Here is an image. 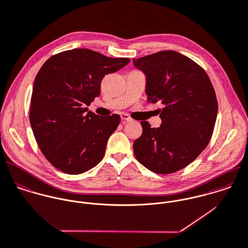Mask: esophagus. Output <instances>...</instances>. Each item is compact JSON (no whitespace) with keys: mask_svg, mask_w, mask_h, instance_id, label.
<instances>
[{"mask_svg":"<svg viewBox=\"0 0 248 248\" xmlns=\"http://www.w3.org/2000/svg\"><path fill=\"white\" fill-rule=\"evenodd\" d=\"M120 116H121V120H122L123 122H128V121H131V120H132V118L130 117V115L127 114V113H121Z\"/></svg>","mask_w":248,"mask_h":248,"instance_id":"1","label":"esophagus"}]
</instances>
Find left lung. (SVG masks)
Returning a JSON list of instances; mask_svg holds the SVG:
<instances>
[{"label": "left lung", "mask_w": 248, "mask_h": 248, "mask_svg": "<svg viewBox=\"0 0 248 248\" xmlns=\"http://www.w3.org/2000/svg\"><path fill=\"white\" fill-rule=\"evenodd\" d=\"M146 75L147 102H161L162 125L141 121L142 135L133 148L137 160L158 174H170L192 163L213 136L217 100L206 71L171 50L134 59Z\"/></svg>", "instance_id": "left-lung-1"}]
</instances>
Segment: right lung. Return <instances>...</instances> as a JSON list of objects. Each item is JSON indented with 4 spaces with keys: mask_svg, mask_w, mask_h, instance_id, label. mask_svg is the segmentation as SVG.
Instances as JSON below:
<instances>
[{
    "mask_svg": "<svg viewBox=\"0 0 248 248\" xmlns=\"http://www.w3.org/2000/svg\"><path fill=\"white\" fill-rule=\"evenodd\" d=\"M129 62L73 49L52 56L42 65L34 79L30 122L41 152L57 169L77 175L102 161L120 116L86 113V106L100 95L103 78Z\"/></svg>",
    "mask_w": 248,
    "mask_h": 248,
    "instance_id": "add662e5",
    "label": "right lung"
}]
</instances>
